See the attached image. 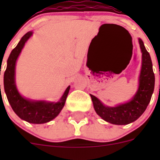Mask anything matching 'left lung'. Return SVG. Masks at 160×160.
<instances>
[{
	"label": "left lung",
	"mask_w": 160,
	"mask_h": 160,
	"mask_svg": "<svg viewBox=\"0 0 160 160\" xmlns=\"http://www.w3.org/2000/svg\"><path fill=\"white\" fill-rule=\"evenodd\" d=\"M142 53V69L139 77V86L136 94L127 103L115 107H105L95 96L90 94L94 108L102 119L116 125H126L138 119L149 104L155 87V74L152 59L143 42L138 39Z\"/></svg>",
	"instance_id": "1"
}]
</instances>
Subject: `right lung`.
Segmentation results:
<instances>
[{
    "mask_svg": "<svg viewBox=\"0 0 160 160\" xmlns=\"http://www.w3.org/2000/svg\"><path fill=\"white\" fill-rule=\"evenodd\" d=\"M31 35L32 32L25 33L18 46L11 52L7 61V68L4 73V88L8 102L18 116L30 123L40 124L49 122L58 116L64 107L70 87L69 86L66 88L60 101L56 103L46 102L44 101H29L22 97L18 93L14 81L15 65L24 45Z\"/></svg>",
    "mask_w": 160,
    "mask_h": 160,
    "instance_id": "1",
    "label": "right lung"
}]
</instances>
